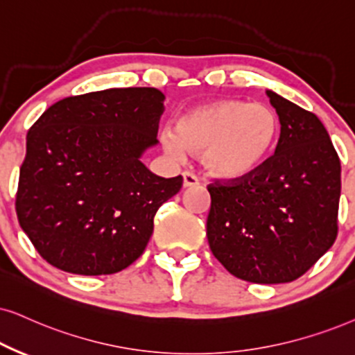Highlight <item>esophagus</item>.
I'll list each match as a JSON object with an SVG mask.
<instances>
[{
	"label": "esophagus",
	"mask_w": 355,
	"mask_h": 355,
	"mask_svg": "<svg viewBox=\"0 0 355 355\" xmlns=\"http://www.w3.org/2000/svg\"><path fill=\"white\" fill-rule=\"evenodd\" d=\"M196 185H200V178L191 172H183V187L190 188Z\"/></svg>",
	"instance_id": "1"
}]
</instances>
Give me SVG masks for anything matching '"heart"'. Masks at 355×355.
I'll return each mask as SVG.
<instances>
[{
  "label": "heart",
  "mask_w": 355,
  "mask_h": 355,
  "mask_svg": "<svg viewBox=\"0 0 355 355\" xmlns=\"http://www.w3.org/2000/svg\"><path fill=\"white\" fill-rule=\"evenodd\" d=\"M278 136L280 119L268 105L218 100L190 107L178 118L177 132L165 128L160 141L175 159L195 152L211 175L241 180L267 164Z\"/></svg>",
  "instance_id": "heart-1"
}]
</instances>
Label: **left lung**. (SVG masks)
I'll use <instances>...</instances> for the list:
<instances>
[{
	"mask_svg": "<svg viewBox=\"0 0 355 355\" xmlns=\"http://www.w3.org/2000/svg\"><path fill=\"white\" fill-rule=\"evenodd\" d=\"M280 119L270 159L234 185H209L211 252L241 280H297L338 236L340 162L316 114L267 89Z\"/></svg>",
	"mask_w": 355,
	"mask_h": 355,
	"instance_id": "obj_1",
	"label": "left lung"
}]
</instances>
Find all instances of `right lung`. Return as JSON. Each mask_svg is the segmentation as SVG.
I'll use <instances>...</instances> for the list:
<instances>
[{
	"label": "right lung",
	"mask_w": 355,
	"mask_h": 355,
	"mask_svg": "<svg viewBox=\"0 0 355 355\" xmlns=\"http://www.w3.org/2000/svg\"><path fill=\"white\" fill-rule=\"evenodd\" d=\"M164 100L157 88L70 96L29 129L16 213L51 266L110 275L144 252L157 209L183 183L182 175L159 177L141 160L159 144Z\"/></svg>",
	"instance_id": "right-lung-1"
}]
</instances>
